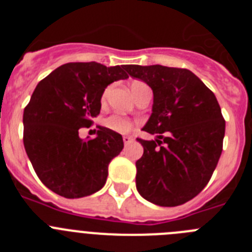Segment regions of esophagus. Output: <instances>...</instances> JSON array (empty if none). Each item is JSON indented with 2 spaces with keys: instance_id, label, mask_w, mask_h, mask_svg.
<instances>
[{
  "instance_id": "obj_1",
  "label": "esophagus",
  "mask_w": 252,
  "mask_h": 252,
  "mask_svg": "<svg viewBox=\"0 0 252 252\" xmlns=\"http://www.w3.org/2000/svg\"><path fill=\"white\" fill-rule=\"evenodd\" d=\"M133 141V137L131 136H124V142H125V145H128L130 142Z\"/></svg>"
}]
</instances>
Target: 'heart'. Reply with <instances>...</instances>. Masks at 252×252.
<instances>
[{
    "label": "heart",
    "mask_w": 252,
    "mask_h": 252,
    "mask_svg": "<svg viewBox=\"0 0 252 252\" xmlns=\"http://www.w3.org/2000/svg\"><path fill=\"white\" fill-rule=\"evenodd\" d=\"M139 84H144V83H141V82H135V83H132V86H131V90H133V88L139 86ZM108 91H110V88H107V90L103 92V94H102V101L106 99L107 94H108ZM103 125L107 128H110V130H113L116 131V132H121V133L128 132V131L131 130V127H132V122L121 115L108 116V117L103 121Z\"/></svg>",
    "instance_id": "obj_1"
}]
</instances>
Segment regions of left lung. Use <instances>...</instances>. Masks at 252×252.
Here are the masks:
<instances>
[{"mask_svg": "<svg viewBox=\"0 0 252 252\" xmlns=\"http://www.w3.org/2000/svg\"><path fill=\"white\" fill-rule=\"evenodd\" d=\"M154 93L153 113L142 128L155 140L137 141L136 188L161 207L187 203L204 189L223 148L226 121L215 93L184 68L125 65Z\"/></svg>", "mask_w": 252, "mask_h": 252, "instance_id": "1", "label": "left lung"}]
</instances>
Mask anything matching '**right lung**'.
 I'll return each mask as SVG.
<instances>
[{
  "label": "right lung",
  "mask_w": 252,
  "mask_h": 252,
  "mask_svg": "<svg viewBox=\"0 0 252 252\" xmlns=\"http://www.w3.org/2000/svg\"><path fill=\"white\" fill-rule=\"evenodd\" d=\"M128 78L125 65L66 63L40 81L24 110V146L45 187L65 198L91 195L104 186L108 164L124 149L120 133L99 127L79 137L101 111L104 88Z\"/></svg>",
  "instance_id": "add662e5"
}]
</instances>
